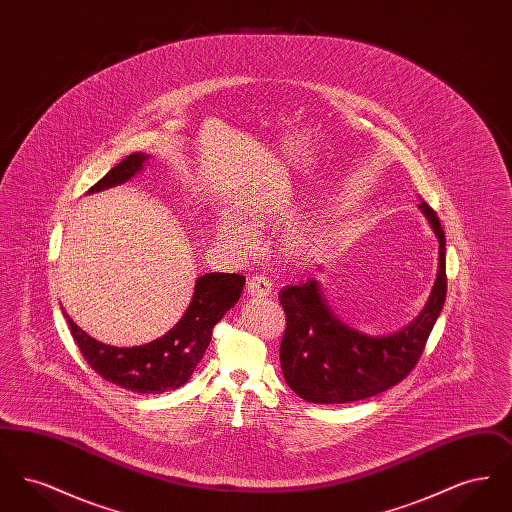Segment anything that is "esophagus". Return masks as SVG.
I'll use <instances>...</instances> for the list:
<instances>
[{
  "instance_id": "1",
  "label": "esophagus",
  "mask_w": 512,
  "mask_h": 512,
  "mask_svg": "<svg viewBox=\"0 0 512 512\" xmlns=\"http://www.w3.org/2000/svg\"><path fill=\"white\" fill-rule=\"evenodd\" d=\"M245 292L249 295L265 297V295H270V292H272V284L268 282L263 274H255L245 282Z\"/></svg>"
}]
</instances>
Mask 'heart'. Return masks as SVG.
Segmentation results:
<instances>
[{"label":"heart","mask_w":512,"mask_h":512,"mask_svg":"<svg viewBox=\"0 0 512 512\" xmlns=\"http://www.w3.org/2000/svg\"><path fill=\"white\" fill-rule=\"evenodd\" d=\"M288 215V207L284 205H253L244 211L245 226L230 219H222L217 222V238L230 249L238 253H249L255 249V236L251 232H261L268 228L274 220L282 219ZM317 234L315 222H299L293 224L280 236V251L286 257L301 255L307 245Z\"/></svg>","instance_id":"obj_1"}]
</instances>
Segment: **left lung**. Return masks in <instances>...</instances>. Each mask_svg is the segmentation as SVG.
Masks as SVG:
<instances>
[{
  "label": "left lung",
  "instance_id": "obj_1",
  "mask_svg": "<svg viewBox=\"0 0 512 512\" xmlns=\"http://www.w3.org/2000/svg\"><path fill=\"white\" fill-rule=\"evenodd\" d=\"M439 242L438 278L424 311L390 336H366L345 326L324 301L317 280L286 286L280 365L288 386L311 403H351L390 390L413 372L445 303V234L436 211L418 205Z\"/></svg>",
  "mask_w": 512,
  "mask_h": 512
}]
</instances>
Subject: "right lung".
<instances>
[{
    "label": "right lung",
    "mask_w": 512,
    "mask_h": 512,
    "mask_svg": "<svg viewBox=\"0 0 512 512\" xmlns=\"http://www.w3.org/2000/svg\"><path fill=\"white\" fill-rule=\"evenodd\" d=\"M146 159L147 155L140 151L124 157L88 194L130 180L142 171ZM244 284L242 274L211 272L197 278L194 297L180 322L163 338L138 347L105 345L82 332L67 315L65 318L84 361L103 380L134 393H163L190 380L211 343L215 324L236 305Z\"/></svg>",
    "instance_id": "right-lung-1"
}]
</instances>
